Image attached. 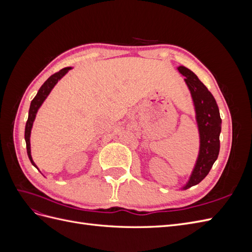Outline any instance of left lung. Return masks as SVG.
I'll use <instances>...</instances> for the list:
<instances>
[{
	"mask_svg": "<svg viewBox=\"0 0 252 252\" xmlns=\"http://www.w3.org/2000/svg\"><path fill=\"white\" fill-rule=\"evenodd\" d=\"M178 70L185 77V83L191 94L200 133L199 156L188 182L182 187V189H188L204 180L209 173L213 163L217 161L220 152L222 120L216 98L199 78L184 66H179Z\"/></svg>",
	"mask_w": 252,
	"mask_h": 252,
	"instance_id": "8db88e82",
	"label": "left lung"
}]
</instances>
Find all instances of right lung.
Instances as JSON below:
<instances>
[{
    "label": "right lung",
    "instance_id": "add662e5",
    "mask_svg": "<svg viewBox=\"0 0 252 252\" xmlns=\"http://www.w3.org/2000/svg\"><path fill=\"white\" fill-rule=\"evenodd\" d=\"M70 69H71V67H66V68H63V69H61L59 72H56L55 74H52L51 77L48 78V80L41 86L39 91H37L36 95L34 96L32 103H30V108H29V112H28V120L26 122V126H25V141H26V148H27L28 158L30 159V162H32V164L35 167V168H37V167L33 162L32 157V150H30V133H32V129L33 122H34V119L36 116V112L42 106L43 102L46 100V97L50 94L52 88L56 86V84L61 79H62Z\"/></svg>",
    "mask_w": 252,
    "mask_h": 252
}]
</instances>
